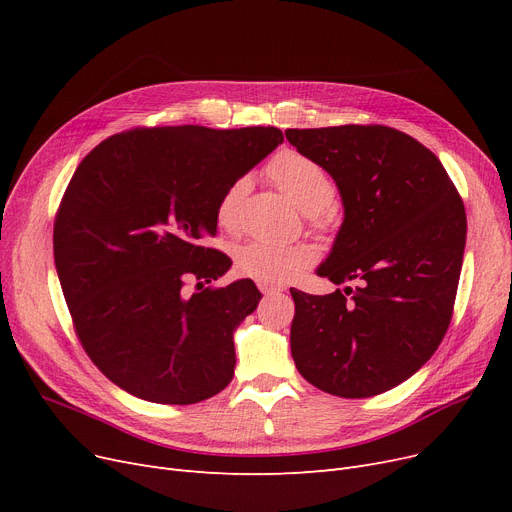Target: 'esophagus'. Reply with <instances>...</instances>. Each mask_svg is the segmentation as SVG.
Segmentation results:
<instances>
[{"label":"esophagus","instance_id":"obj_1","mask_svg":"<svg viewBox=\"0 0 512 512\" xmlns=\"http://www.w3.org/2000/svg\"><path fill=\"white\" fill-rule=\"evenodd\" d=\"M257 286H259V290H261V292H265V294H276V292H282V290H284L280 284L265 282V280H259V282H257Z\"/></svg>","mask_w":512,"mask_h":512}]
</instances>
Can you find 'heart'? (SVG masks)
<instances>
[{
    "label": "heart",
    "instance_id": "obj_1",
    "mask_svg": "<svg viewBox=\"0 0 512 512\" xmlns=\"http://www.w3.org/2000/svg\"><path fill=\"white\" fill-rule=\"evenodd\" d=\"M272 180L297 203L305 213H324L334 205L336 184L330 174L313 159L297 153H278L270 168ZM251 188L249 176L236 178L215 207V220L224 230H236L240 222V207ZM315 259V249L309 245H280L265 238H253L236 249V270L242 276L265 282H284L301 274Z\"/></svg>",
    "mask_w": 512,
    "mask_h": 512
}]
</instances>
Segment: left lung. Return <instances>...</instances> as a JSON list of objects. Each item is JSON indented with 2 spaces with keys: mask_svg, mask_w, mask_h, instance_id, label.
Here are the masks:
<instances>
[{
  "mask_svg": "<svg viewBox=\"0 0 512 512\" xmlns=\"http://www.w3.org/2000/svg\"><path fill=\"white\" fill-rule=\"evenodd\" d=\"M286 139L334 178L344 207L317 276L357 282L324 297L290 288L294 365L334 396L382 394L417 373L450 326L463 199L440 159L396 128H288Z\"/></svg>",
  "mask_w": 512,
  "mask_h": 512,
  "instance_id": "8db88e82",
  "label": "left lung"
}]
</instances>
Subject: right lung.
Returning a JSON list of instances; mask_svg holds the SVG:
<instances>
[{
	"label": "right lung",
	"instance_id": "add662e5",
	"mask_svg": "<svg viewBox=\"0 0 512 512\" xmlns=\"http://www.w3.org/2000/svg\"><path fill=\"white\" fill-rule=\"evenodd\" d=\"M274 126L139 128L99 143L76 168L53 226V257L80 344L107 380L159 405H195L234 375V330L253 280L184 292L232 261L218 232L226 188L270 155Z\"/></svg>",
	"mask_w": 512,
	"mask_h": 512
}]
</instances>
